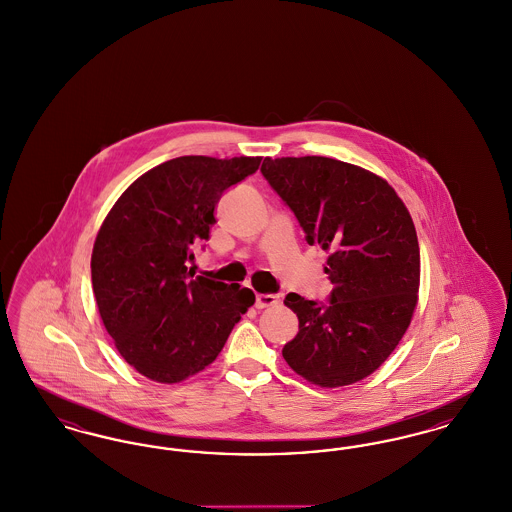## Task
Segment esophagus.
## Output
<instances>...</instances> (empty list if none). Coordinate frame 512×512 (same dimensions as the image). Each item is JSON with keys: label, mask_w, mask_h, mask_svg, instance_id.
<instances>
[{"label": "esophagus", "mask_w": 512, "mask_h": 512, "mask_svg": "<svg viewBox=\"0 0 512 512\" xmlns=\"http://www.w3.org/2000/svg\"><path fill=\"white\" fill-rule=\"evenodd\" d=\"M278 305V297L272 295V293H257V301H255V307L257 309H268V307H274Z\"/></svg>", "instance_id": "obj_1"}]
</instances>
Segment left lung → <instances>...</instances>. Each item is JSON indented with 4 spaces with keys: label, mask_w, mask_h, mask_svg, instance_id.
Here are the masks:
<instances>
[{
    "label": "left lung",
    "mask_w": 512,
    "mask_h": 512,
    "mask_svg": "<svg viewBox=\"0 0 512 512\" xmlns=\"http://www.w3.org/2000/svg\"><path fill=\"white\" fill-rule=\"evenodd\" d=\"M263 176L328 253V305L288 293L299 332L282 349L295 374L320 388L361 382L390 357L418 303L420 249L409 209L390 184L328 157L263 161Z\"/></svg>",
    "instance_id": "left-lung-1"
}]
</instances>
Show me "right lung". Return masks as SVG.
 <instances>
[{
	"instance_id": "1",
	"label": "right lung",
	"mask_w": 512,
	"mask_h": 512,
	"mask_svg": "<svg viewBox=\"0 0 512 512\" xmlns=\"http://www.w3.org/2000/svg\"><path fill=\"white\" fill-rule=\"evenodd\" d=\"M261 157L184 155L136 178L99 226L92 288L122 359L159 384H180L219 357L255 303L238 284L188 280L192 245L207 240L220 195Z\"/></svg>"
}]
</instances>
